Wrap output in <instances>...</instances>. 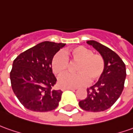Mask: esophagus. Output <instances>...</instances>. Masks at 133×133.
Wrapping results in <instances>:
<instances>
[{
    "instance_id": "esophagus-1",
    "label": "esophagus",
    "mask_w": 133,
    "mask_h": 133,
    "mask_svg": "<svg viewBox=\"0 0 133 133\" xmlns=\"http://www.w3.org/2000/svg\"><path fill=\"white\" fill-rule=\"evenodd\" d=\"M76 90V88H62V90Z\"/></svg>"
}]
</instances>
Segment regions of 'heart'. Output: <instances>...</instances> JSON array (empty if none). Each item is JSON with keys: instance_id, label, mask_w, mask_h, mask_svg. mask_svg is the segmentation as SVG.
Segmentation results:
<instances>
[{"instance_id": "1", "label": "heart", "mask_w": 133, "mask_h": 133, "mask_svg": "<svg viewBox=\"0 0 133 133\" xmlns=\"http://www.w3.org/2000/svg\"><path fill=\"white\" fill-rule=\"evenodd\" d=\"M58 52L52 59V69L55 75L61 76L67 72L69 61L76 63L75 71L77 73L67 74L58 79L61 88H77L93 83L101 78L106 69V61L101 54H93L84 46L73 47L65 52Z\"/></svg>"}]
</instances>
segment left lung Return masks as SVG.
Segmentation results:
<instances>
[{"instance_id": "8db88e82", "label": "left lung", "mask_w": 133, "mask_h": 133, "mask_svg": "<svg viewBox=\"0 0 133 133\" xmlns=\"http://www.w3.org/2000/svg\"><path fill=\"white\" fill-rule=\"evenodd\" d=\"M87 43L104 58L106 69L101 78L87 89V96L79 102V106L87 111H103L109 109L122 94L126 78L125 64L115 52L107 46L95 40H88Z\"/></svg>"}]
</instances>
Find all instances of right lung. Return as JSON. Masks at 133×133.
I'll use <instances>...</instances> for the list:
<instances>
[{
	"mask_svg": "<svg viewBox=\"0 0 133 133\" xmlns=\"http://www.w3.org/2000/svg\"><path fill=\"white\" fill-rule=\"evenodd\" d=\"M65 43L45 41L17 56L10 72L11 87L20 103L29 110L49 111L58 106L62 91L53 87L56 78L52 59Z\"/></svg>",
	"mask_w": 133,
	"mask_h": 133,
	"instance_id": "obj_1",
	"label": "right lung"
}]
</instances>
